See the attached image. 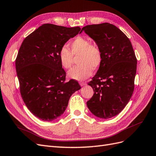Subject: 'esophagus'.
<instances>
[{
  "instance_id": "obj_1",
  "label": "esophagus",
  "mask_w": 156,
  "mask_h": 156,
  "mask_svg": "<svg viewBox=\"0 0 156 156\" xmlns=\"http://www.w3.org/2000/svg\"><path fill=\"white\" fill-rule=\"evenodd\" d=\"M79 84H80V85H81V87H83V86H84V85H86L87 83H85V82H79Z\"/></svg>"
}]
</instances>
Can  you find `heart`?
<instances>
[{"instance_id": "heart-1", "label": "heart", "mask_w": 156, "mask_h": 156, "mask_svg": "<svg viewBox=\"0 0 156 156\" xmlns=\"http://www.w3.org/2000/svg\"><path fill=\"white\" fill-rule=\"evenodd\" d=\"M76 67L68 72L69 78L83 81L89 77L92 71L96 70L100 66L103 55L100 49L96 45L86 37L78 36L69 44V49L66 46H62L59 52V60L62 67L69 69L72 66L73 57H77Z\"/></svg>"}]
</instances>
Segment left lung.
Returning a JSON list of instances; mask_svg holds the SVG:
<instances>
[{
  "mask_svg": "<svg viewBox=\"0 0 156 156\" xmlns=\"http://www.w3.org/2000/svg\"><path fill=\"white\" fill-rule=\"evenodd\" d=\"M100 49L103 60L88 85L94 95L87 102L94 115L103 119L115 116L124 109L134 90L136 58L131 43L119 28L104 23L84 27Z\"/></svg>",
  "mask_w": 156,
  "mask_h": 156,
  "instance_id": "obj_1",
  "label": "left lung"
}]
</instances>
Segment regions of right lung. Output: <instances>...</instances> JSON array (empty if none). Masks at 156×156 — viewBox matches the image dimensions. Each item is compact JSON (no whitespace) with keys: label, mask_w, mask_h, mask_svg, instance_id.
Masks as SVG:
<instances>
[{"label":"right lung","mask_w":156,"mask_h":156,"mask_svg":"<svg viewBox=\"0 0 156 156\" xmlns=\"http://www.w3.org/2000/svg\"><path fill=\"white\" fill-rule=\"evenodd\" d=\"M79 27L53 24L40 26L23 40L16 60L23 100L38 119L52 121L62 115L71 96L81 87L73 79L66 82L59 52L78 34Z\"/></svg>","instance_id":"add662e5"}]
</instances>
